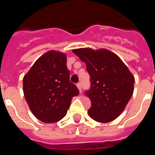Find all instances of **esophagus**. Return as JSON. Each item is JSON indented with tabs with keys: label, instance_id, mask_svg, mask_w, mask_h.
Returning a JSON list of instances; mask_svg holds the SVG:
<instances>
[{
	"label": "esophagus",
	"instance_id": "esophagus-1",
	"mask_svg": "<svg viewBox=\"0 0 155 155\" xmlns=\"http://www.w3.org/2000/svg\"><path fill=\"white\" fill-rule=\"evenodd\" d=\"M76 86H77L79 91H80V92H81V91H82V87H81V84H80V83H79V84H77V85H76Z\"/></svg>",
	"mask_w": 155,
	"mask_h": 155
}]
</instances>
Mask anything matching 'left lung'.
<instances>
[{"mask_svg":"<svg viewBox=\"0 0 155 155\" xmlns=\"http://www.w3.org/2000/svg\"><path fill=\"white\" fill-rule=\"evenodd\" d=\"M73 53L85 63L91 76V90L85 92L91 101L89 115L101 123L115 120L133 95L132 73L117 54L107 49L80 48L73 50Z\"/></svg>","mask_w":155,"mask_h":155,"instance_id":"1","label":"left lung"}]
</instances>
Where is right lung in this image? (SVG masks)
<instances>
[{
    "label": "right lung",
    "mask_w": 155,
    "mask_h": 155,
    "mask_svg": "<svg viewBox=\"0 0 155 155\" xmlns=\"http://www.w3.org/2000/svg\"><path fill=\"white\" fill-rule=\"evenodd\" d=\"M23 92L30 110L44 123H54L67 113L71 100L79 94L70 81L66 54L49 51L42 54L23 78Z\"/></svg>",
    "instance_id": "1"
}]
</instances>
